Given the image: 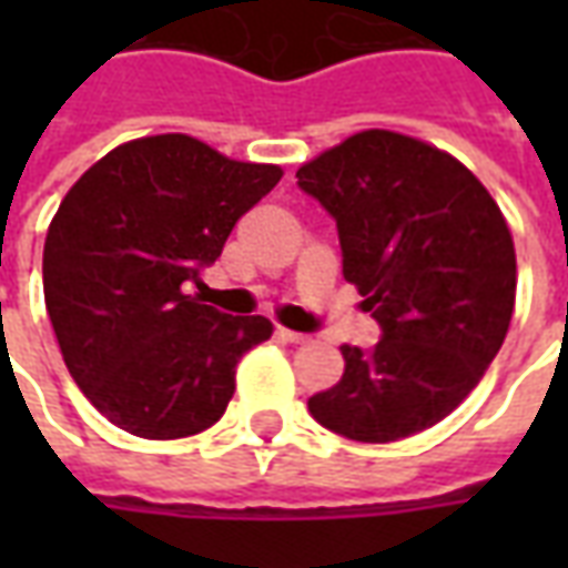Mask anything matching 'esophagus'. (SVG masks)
Segmentation results:
<instances>
[{"label": "esophagus", "instance_id": "obj_1", "mask_svg": "<svg viewBox=\"0 0 568 568\" xmlns=\"http://www.w3.org/2000/svg\"><path fill=\"white\" fill-rule=\"evenodd\" d=\"M276 334L283 337V341H288V344H307V334H301V332H292V328H276Z\"/></svg>", "mask_w": 568, "mask_h": 568}]
</instances>
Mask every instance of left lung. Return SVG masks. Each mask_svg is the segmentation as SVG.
Here are the masks:
<instances>
[{"label": "left lung", "mask_w": 568, "mask_h": 568, "mask_svg": "<svg viewBox=\"0 0 568 568\" xmlns=\"http://www.w3.org/2000/svg\"><path fill=\"white\" fill-rule=\"evenodd\" d=\"M332 212L344 280L381 344L341 346L344 377L307 402L365 444L417 435L475 389L508 334L517 255L499 203L465 163L395 130H362L297 170Z\"/></svg>", "instance_id": "1"}]
</instances>
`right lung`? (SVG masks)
<instances>
[{"label": "right lung", "mask_w": 568, "mask_h": 568, "mask_svg": "<svg viewBox=\"0 0 568 568\" xmlns=\"http://www.w3.org/2000/svg\"><path fill=\"white\" fill-rule=\"evenodd\" d=\"M280 179L276 163L161 133L118 145L69 187L44 236V307L72 381L109 423L173 440L222 419L240 358L273 325L224 316L185 283Z\"/></svg>", "instance_id": "obj_1"}]
</instances>
